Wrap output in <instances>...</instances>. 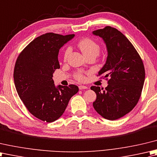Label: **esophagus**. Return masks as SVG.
I'll list each match as a JSON object with an SVG mask.
<instances>
[{"label":"esophagus","instance_id":"1","mask_svg":"<svg viewBox=\"0 0 157 157\" xmlns=\"http://www.w3.org/2000/svg\"><path fill=\"white\" fill-rule=\"evenodd\" d=\"M78 88L79 89H81V90H82V89H87V87H86V86H84V85H79Z\"/></svg>","mask_w":157,"mask_h":157}]
</instances>
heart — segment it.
I'll use <instances>...</instances> for the list:
<instances>
[{
	"label": "heart",
	"instance_id": "1",
	"mask_svg": "<svg viewBox=\"0 0 157 157\" xmlns=\"http://www.w3.org/2000/svg\"><path fill=\"white\" fill-rule=\"evenodd\" d=\"M77 45L85 57H87L89 56H97L100 51V45L97 43H95V41L90 39V38H83V39L79 41ZM70 52H71L70 47H67L64 53H63V59H64V60H66V59L68 58ZM76 78L80 81H82L85 80V76L82 73H77L76 75Z\"/></svg>",
	"mask_w": 157,
	"mask_h": 157
}]
</instances>
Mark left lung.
Returning a JSON list of instances; mask_svg holds the SVG:
<instances>
[{
	"instance_id": "1",
	"label": "left lung",
	"mask_w": 157,
	"mask_h": 157,
	"mask_svg": "<svg viewBox=\"0 0 157 157\" xmlns=\"http://www.w3.org/2000/svg\"><path fill=\"white\" fill-rule=\"evenodd\" d=\"M92 33L102 38L108 52L98 75L109 78L105 90L91 87L97 95L93 105L104 119L114 121L129 113L138 102L145 80L144 66L133 44L116 28L106 26Z\"/></svg>"
}]
</instances>
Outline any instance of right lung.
Wrapping results in <instances>:
<instances>
[{"label":"right lung","mask_w":157,"mask_h":157,"mask_svg":"<svg viewBox=\"0 0 157 157\" xmlns=\"http://www.w3.org/2000/svg\"><path fill=\"white\" fill-rule=\"evenodd\" d=\"M75 34L47 33L25 47L15 62L13 78L19 97L30 113L52 123L64 113L69 100L78 91L75 85L54 84L53 74L60 68L58 53Z\"/></svg>","instance_id":"right-lung-1"}]
</instances>
